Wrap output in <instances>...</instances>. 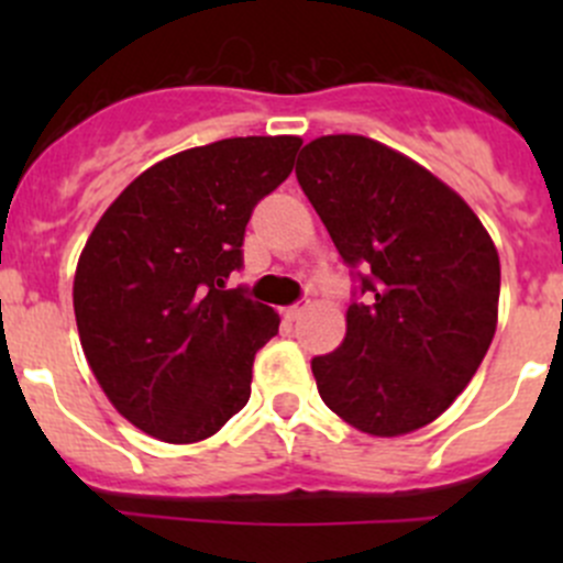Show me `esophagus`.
I'll use <instances>...</instances> for the list:
<instances>
[{
    "mask_svg": "<svg viewBox=\"0 0 563 563\" xmlns=\"http://www.w3.org/2000/svg\"><path fill=\"white\" fill-rule=\"evenodd\" d=\"M308 308H310V302H308V299H302V302L291 305V308H288V310H286V318H288V321H297V318H299V316H302V313H305V310H308Z\"/></svg>",
    "mask_w": 563,
    "mask_h": 563,
    "instance_id": "esophagus-1",
    "label": "esophagus"
}]
</instances>
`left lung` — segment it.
I'll list each match as a JSON object with an SVG mask.
<instances>
[{"label":"left lung","mask_w":563,"mask_h":563,"mask_svg":"<svg viewBox=\"0 0 563 563\" xmlns=\"http://www.w3.org/2000/svg\"><path fill=\"white\" fill-rule=\"evenodd\" d=\"M299 157V187L356 283L343 343L310 362L318 395L362 433L424 428L490 349L496 247L455 190L378 141L323 135Z\"/></svg>","instance_id":"obj_1"}]
</instances>
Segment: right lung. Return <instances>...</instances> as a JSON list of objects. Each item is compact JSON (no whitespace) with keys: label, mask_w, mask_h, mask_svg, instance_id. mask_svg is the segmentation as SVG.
<instances>
[{"label":"right lung","mask_w":563,"mask_h":563,"mask_svg":"<svg viewBox=\"0 0 563 563\" xmlns=\"http://www.w3.org/2000/svg\"><path fill=\"white\" fill-rule=\"evenodd\" d=\"M297 135L179 152L130 181L95 225L73 283L95 378L124 419L168 444L218 433L250 400L255 351L280 316L225 288L255 203L291 174Z\"/></svg>","instance_id":"add662e5"}]
</instances>
